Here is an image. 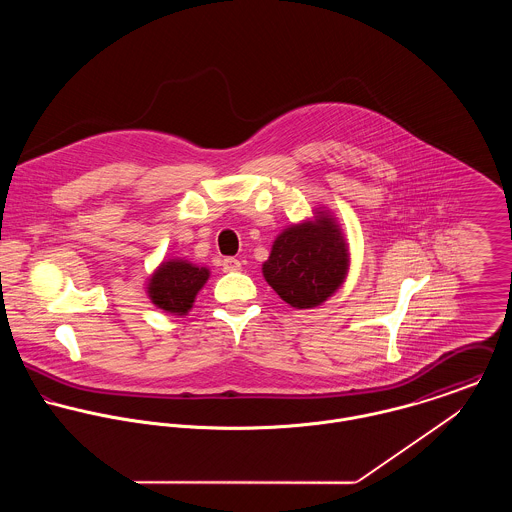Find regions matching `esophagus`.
<instances>
[{"mask_svg":"<svg viewBox=\"0 0 512 512\" xmlns=\"http://www.w3.org/2000/svg\"><path fill=\"white\" fill-rule=\"evenodd\" d=\"M242 268V264H240V260H236V258H224L222 260V270L224 272H238Z\"/></svg>","mask_w":512,"mask_h":512,"instance_id":"esophagus-1","label":"esophagus"}]
</instances>
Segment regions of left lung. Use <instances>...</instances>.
Instances as JSON below:
<instances>
[{"mask_svg": "<svg viewBox=\"0 0 512 512\" xmlns=\"http://www.w3.org/2000/svg\"><path fill=\"white\" fill-rule=\"evenodd\" d=\"M262 274L295 309L321 305L349 274V246L341 226L319 209L313 219L284 228L262 264Z\"/></svg>", "mask_w": 512, "mask_h": 512, "instance_id": "1", "label": "left lung"}]
</instances>
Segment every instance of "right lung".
<instances>
[{
	"label": "right lung",
	"mask_w": 512,
	"mask_h": 512,
	"mask_svg": "<svg viewBox=\"0 0 512 512\" xmlns=\"http://www.w3.org/2000/svg\"><path fill=\"white\" fill-rule=\"evenodd\" d=\"M209 276V268L181 258H171L161 262L149 276L147 295L151 303L165 313L185 315L193 307L197 293L203 290Z\"/></svg>",
	"instance_id": "obj_1"
}]
</instances>
